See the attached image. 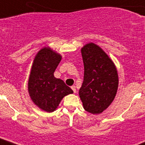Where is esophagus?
<instances>
[{
  "label": "esophagus",
  "instance_id": "obj_1",
  "mask_svg": "<svg viewBox=\"0 0 145 145\" xmlns=\"http://www.w3.org/2000/svg\"><path fill=\"white\" fill-rule=\"evenodd\" d=\"M71 89H72V90L75 93H76V87H75V86H72V87H71Z\"/></svg>",
  "mask_w": 145,
  "mask_h": 145
}]
</instances>
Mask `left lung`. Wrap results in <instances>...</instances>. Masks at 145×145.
Masks as SVG:
<instances>
[{
  "instance_id": "8db88e82",
  "label": "left lung",
  "mask_w": 145,
  "mask_h": 145,
  "mask_svg": "<svg viewBox=\"0 0 145 145\" xmlns=\"http://www.w3.org/2000/svg\"><path fill=\"white\" fill-rule=\"evenodd\" d=\"M84 75L79 96L84 109L99 114L113 101L119 85L114 63L99 46L88 43L81 48Z\"/></svg>"
}]
</instances>
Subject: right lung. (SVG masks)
I'll return each instance as SVG.
<instances>
[{
	"label": "right lung",
	"mask_w": 145,
	"mask_h": 145,
	"mask_svg": "<svg viewBox=\"0 0 145 145\" xmlns=\"http://www.w3.org/2000/svg\"><path fill=\"white\" fill-rule=\"evenodd\" d=\"M61 60V55L46 47L37 53L31 68L29 93L33 102L46 112L55 111L63 97L73 93L62 80L54 76Z\"/></svg>",
	"instance_id": "1"
}]
</instances>
